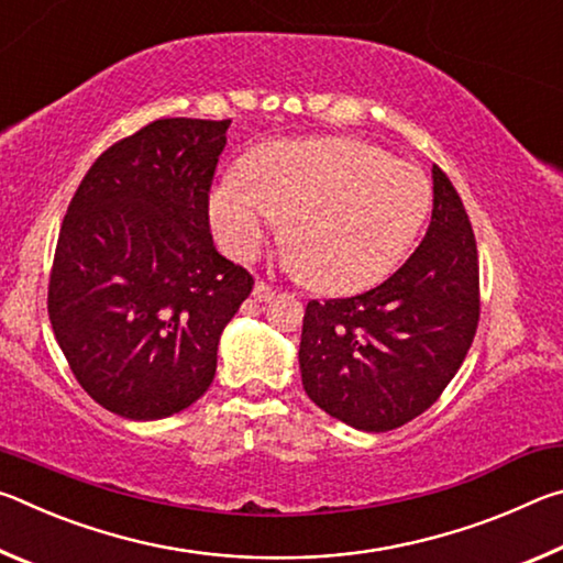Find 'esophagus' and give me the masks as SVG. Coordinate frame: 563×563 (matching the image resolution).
I'll list each match as a JSON object with an SVG mask.
<instances>
[{"label":"esophagus","instance_id":"1","mask_svg":"<svg viewBox=\"0 0 563 563\" xmlns=\"http://www.w3.org/2000/svg\"><path fill=\"white\" fill-rule=\"evenodd\" d=\"M253 298H255V300H261V302H268V300H273V298H275V290L271 288L268 283L258 280V283L253 285Z\"/></svg>","mask_w":563,"mask_h":563}]
</instances>
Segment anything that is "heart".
<instances>
[{"mask_svg":"<svg viewBox=\"0 0 563 563\" xmlns=\"http://www.w3.org/2000/svg\"><path fill=\"white\" fill-rule=\"evenodd\" d=\"M432 203L430 180L367 141L305 139L261 146L245 178L223 176L211 194V225L228 255L253 258L285 218L283 255L312 288H369L395 268Z\"/></svg>","mask_w":563,"mask_h":563,"instance_id":"b5f03b06","label":"heart"}]
</instances>
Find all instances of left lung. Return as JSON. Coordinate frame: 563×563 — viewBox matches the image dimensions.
Instances as JSON below:
<instances>
[{"instance_id":"1","label":"left lung","mask_w":563,"mask_h":563,"mask_svg":"<svg viewBox=\"0 0 563 563\" xmlns=\"http://www.w3.org/2000/svg\"><path fill=\"white\" fill-rule=\"evenodd\" d=\"M432 221L417 251L377 288L310 300L300 375L308 397L362 432L407 424L437 402L472 347L479 261L470 218L432 168Z\"/></svg>"}]
</instances>
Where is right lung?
<instances>
[{"label":"right lung","instance_id":"obj_1","mask_svg":"<svg viewBox=\"0 0 563 563\" xmlns=\"http://www.w3.org/2000/svg\"><path fill=\"white\" fill-rule=\"evenodd\" d=\"M231 121L161 119L93 161L62 223L49 320L74 377L148 422L196 402L253 290L216 251L208 190Z\"/></svg>","mask_w":563,"mask_h":563}]
</instances>
